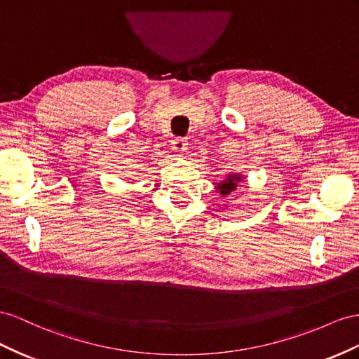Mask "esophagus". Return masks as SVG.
Instances as JSON below:
<instances>
[{"label": "esophagus", "mask_w": 359, "mask_h": 359, "mask_svg": "<svg viewBox=\"0 0 359 359\" xmlns=\"http://www.w3.org/2000/svg\"><path fill=\"white\" fill-rule=\"evenodd\" d=\"M171 147H172L174 151L182 153V151H185L188 149V141L185 138H174L171 141Z\"/></svg>", "instance_id": "1"}]
</instances>
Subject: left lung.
I'll use <instances>...</instances> for the list:
<instances>
[{
	"label": "left lung",
	"mask_w": 359,
	"mask_h": 359,
	"mask_svg": "<svg viewBox=\"0 0 359 359\" xmlns=\"http://www.w3.org/2000/svg\"><path fill=\"white\" fill-rule=\"evenodd\" d=\"M243 182L242 179V174H238V172H231L229 174L227 177H225L224 180H221L218 185H217V191L221 194V196H229L230 192H233L234 189H236L239 187V183Z\"/></svg>",
	"instance_id": "1"
}]
</instances>
